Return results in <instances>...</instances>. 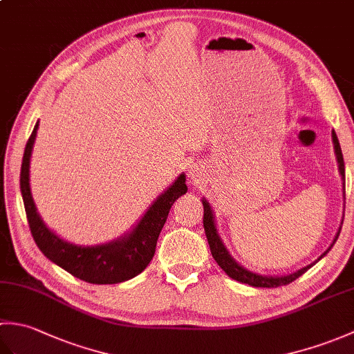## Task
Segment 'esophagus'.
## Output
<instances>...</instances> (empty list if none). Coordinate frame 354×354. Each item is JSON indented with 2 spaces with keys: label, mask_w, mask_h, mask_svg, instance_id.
<instances>
[{
  "label": "esophagus",
  "mask_w": 354,
  "mask_h": 354,
  "mask_svg": "<svg viewBox=\"0 0 354 354\" xmlns=\"http://www.w3.org/2000/svg\"><path fill=\"white\" fill-rule=\"evenodd\" d=\"M196 171H198V170H193V169H192V170L189 171V175H190V179H193V181H194V183H196V179H198V173H196Z\"/></svg>",
  "instance_id": "esophagus-1"
}]
</instances>
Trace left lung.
Masks as SVG:
<instances>
[{"instance_id": "1", "label": "left lung", "mask_w": 354, "mask_h": 354, "mask_svg": "<svg viewBox=\"0 0 354 354\" xmlns=\"http://www.w3.org/2000/svg\"><path fill=\"white\" fill-rule=\"evenodd\" d=\"M332 140H333V147H335V153H336V160H337V167H339V173H341V176H342V187H344L342 190H344V201H345V165H344V158H342V150H341V146H339V140H337L335 131L332 132ZM202 205H204L205 236H207L208 245H209V251H212L213 259L216 260L217 265H219L225 270V274H227L228 277H231L232 280L254 286V288H278V286H286V284L292 283L293 280H297L298 277H301L307 269H310L315 265V263H318L330 250H332V246L335 245V242L337 240V237H339V232H341V227H339V230H337L336 236L333 239V243L330 245L327 250L319 255L318 260H315L313 263H310V265H307V266H304L301 269H298V270H295V272L288 274V275H281V277L259 275V274H255V272H251V270L245 269L243 266H240L239 263L231 257L228 250H227V248H225V245L222 242L219 232H217L212 205L208 204L205 198L202 199Z\"/></svg>"}]
</instances>
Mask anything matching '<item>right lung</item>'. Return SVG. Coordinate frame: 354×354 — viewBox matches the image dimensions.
<instances>
[{
    "instance_id": "right-lung-1",
    "label": "right lung",
    "mask_w": 354,
    "mask_h": 354,
    "mask_svg": "<svg viewBox=\"0 0 354 354\" xmlns=\"http://www.w3.org/2000/svg\"><path fill=\"white\" fill-rule=\"evenodd\" d=\"M39 122L26 145L21 165V194L33 240L41 252L76 278L91 284H115L137 277L152 260L158 236L164 227L170 208L179 196L187 193L185 175L181 173L167 190L156 198L145 216L127 232L114 242L97 246H79L57 237L37 213L30 192V156Z\"/></svg>"
}]
</instances>
